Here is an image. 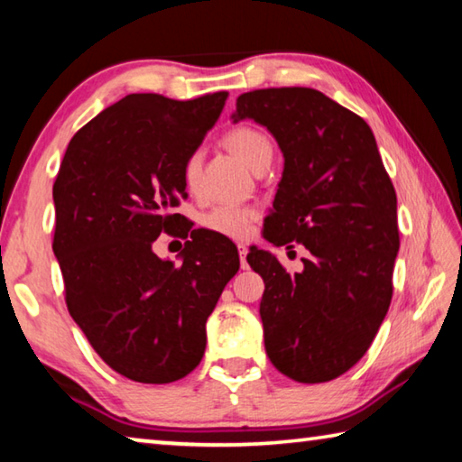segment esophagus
Returning a JSON list of instances; mask_svg holds the SVG:
<instances>
[{
	"label": "esophagus",
	"instance_id": "1",
	"mask_svg": "<svg viewBox=\"0 0 462 462\" xmlns=\"http://www.w3.org/2000/svg\"><path fill=\"white\" fill-rule=\"evenodd\" d=\"M238 254H240V264H242V269H246V267H248V264H246L248 246H246V245H238Z\"/></svg>",
	"mask_w": 462,
	"mask_h": 462
}]
</instances>
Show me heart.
Returning a JSON list of instances; mask_svg holds the SVG:
<instances>
[{"label": "heart", "instance_id": "b5f03b06", "mask_svg": "<svg viewBox=\"0 0 462 462\" xmlns=\"http://www.w3.org/2000/svg\"><path fill=\"white\" fill-rule=\"evenodd\" d=\"M224 144L228 151L236 156L240 162L253 171H259L264 162L273 159V144L271 140L263 134L261 130L240 126L230 130L224 138ZM201 156L193 152L183 162V183L187 189H193L199 177ZM256 220V209L248 206H217L212 212L203 216V226L217 234H224L228 238H245L253 230Z\"/></svg>", "mask_w": 462, "mask_h": 462}]
</instances>
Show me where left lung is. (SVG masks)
Instances as JSON below:
<instances>
[{"label": "left lung", "instance_id": "obj_1", "mask_svg": "<svg viewBox=\"0 0 462 462\" xmlns=\"http://www.w3.org/2000/svg\"><path fill=\"white\" fill-rule=\"evenodd\" d=\"M232 120L267 128L285 159L263 236L311 254L289 275L269 250L250 248L264 281V348L289 379L332 381L369 350L393 293L397 198L373 130L310 88L242 93Z\"/></svg>", "mask_w": 462, "mask_h": 462}]
</instances>
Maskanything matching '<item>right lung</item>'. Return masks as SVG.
I'll use <instances>...</instances> for the list:
<instances>
[{"instance_id": "right-lung-1", "label": "right lung", "mask_w": 462, "mask_h": 462, "mask_svg": "<svg viewBox=\"0 0 462 462\" xmlns=\"http://www.w3.org/2000/svg\"><path fill=\"white\" fill-rule=\"evenodd\" d=\"M226 97L126 96L71 138L52 187V250L69 314L104 363L132 381L162 385L199 365L208 318L240 267L238 250L199 230L179 264L152 250L161 232L181 224L171 209L187 195L183 162ZM181 230L187 236L189 226Z\"/></svg>"}]
</instances>
